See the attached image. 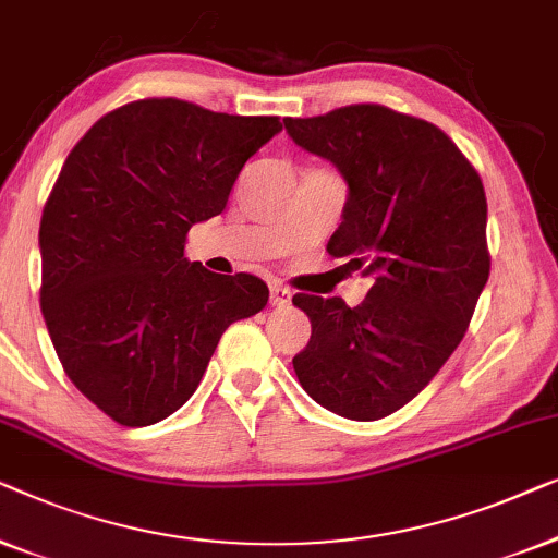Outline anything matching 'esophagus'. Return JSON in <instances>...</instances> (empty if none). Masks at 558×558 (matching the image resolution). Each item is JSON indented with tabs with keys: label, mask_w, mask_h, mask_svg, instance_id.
Segmentation results:
<instances>
[{
	"label": "esophagus",
	"mask_w": 558,
	"mask_h": 558,
	"mask_svg": "<svg viewBox=\"0 0 558 558\" xmlns=\"http://www.w3.org/2000/svg\"><path fill=\"white\" fill-rule=\"evenodd\" d=\"M290 298H293V293H290V288L280 286V282H272L270 286V303L278 305V308H282V305L290 303Z\"/></svg>",
	"instance_id": "1"
}]
</instances>
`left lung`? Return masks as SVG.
Returning <instances> with one entry per match:
<instances>
[{
    "label": "left lung",
    "instance_id": "left-lung-1",
    "mask_svg": "<svg viewBox=\"0 0 558 558\" xmlns=\"http://www.w3.org/2000/svg\"><path fill=\"white\" fill-rule=\"evenodd\" d=\"M282 123L349 186L328 255L374 280L356 308L293 295L311 318L295 376L328 412L381 420L433 381L468 331L490 276L483 182L447 133L391 108L361 104Z\"/></svg>",
    "mask_w": 558,
    "mask_h": 558
}]
</instances>
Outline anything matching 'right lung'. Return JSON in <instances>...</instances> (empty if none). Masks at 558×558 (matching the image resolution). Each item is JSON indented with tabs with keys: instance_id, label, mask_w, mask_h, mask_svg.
<instances>
[{
	"instance_id": "obj_1",
	"label": "right lung",
	"mask_w": 558,
	"mask_h": 558,
	"mask_svg": "<svg viewBox=\"0 0 558 558\" xmlns=\"http://www.w3.org/2000/svg\"><path fill=\"white\" fill-rule=\"evenodd\" d=\"M280 131L278 116L146 98L93 123L62 163L40 222L43 316L70 381L119 425L174 414L227 326L268 303L260 278L209 272L184 242Z\"/></svg>"
}]
</instances>
